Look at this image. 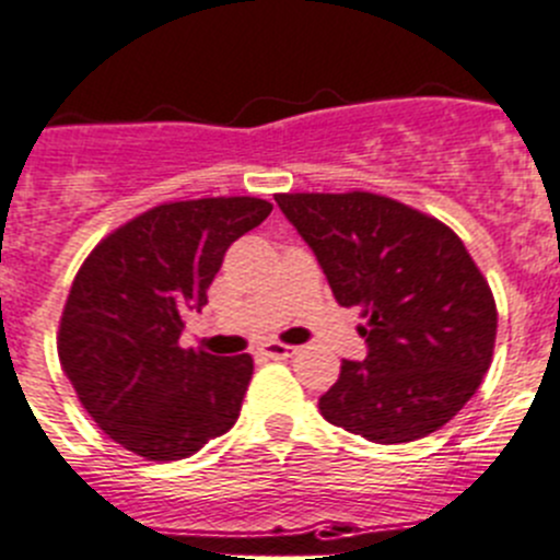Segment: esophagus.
<instances>
[{"label": "esophagus", "instance_id": "esophagus-1", "mask_svg": "<svg viewBox=\"0 0 560 560\" xmlns=\"http://www.w3.org/2000/svg\"><path fill=\"white\" fill-rule=\"evenodd\" d=\"M260 352H264L266 358H275V361H280V358H294L296 347H291V343H280V341H269L260 347Z\"/></svg>", "mask_w": 560, "mask_h": 560}]
</instances>
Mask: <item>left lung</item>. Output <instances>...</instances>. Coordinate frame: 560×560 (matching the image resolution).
Listing matches in <instances>:
<instances>
[{
	"mask_svg": "<svg viewBox=\"0 0 560 560\" xmlns=\"http://www.w3.org/2000/svg\"><path fill=\"white\" fill-rule=\"evenodd\" d=\"M314 249L332 296L361 307L366 358L343 361L322 417L377 444L435 433L483 383L497 305L483 271L444 222L369 191L277 194Z\"/></svg>",
	"mask_w": 560,
	"mask_h": 560,
	"instance_id": "left-lung-1",
	"label": "left lung"
}]
</instances>
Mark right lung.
Masks as SVG:
<instances>
[{"label":"right lung","mask_w":560,"mask_h":560,"mask_svg":"<svg viewBox=\"0 0 560 560\" xmlns=\"http://www.w3.org/2000/svg\"><path fill=\"white\" fill-rule=\"evenodd\" d=\"M271 202L208 197L163 202L107 233L71 283L58 355L77 399L116 444L179 460L228 433L253 381V358L179 347L224 253Z\"/></svg>","instance_id":"1"}]
</instances>
